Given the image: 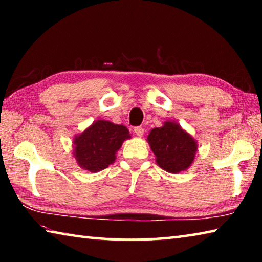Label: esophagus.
I'll use <instances>...</instances> for the list:
<instances>
[{"instance_id": "obj_1", "label": "esophagus", "mask_w": 262, "mask_h": 262, "mask_svg": "<svg viewBox=\"0 0 262 262\" xmlns=\"http://www.w3.org/2000/svg\"><path fill=\"white\" fill-rule=\"evenodd\" d=\"M134 132H135V134L137 136H140V137L144 134V129L142 127H135L134 128Z\"/></svg>"}]
</instances>
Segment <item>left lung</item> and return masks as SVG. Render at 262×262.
Returning <instances> with one entry per match:
<instances>
[{
    "label": "left lung",
    "instance_id": "8db88e82",
    "mask_svg": "<svg viewBox=\"0 0 262 262\" xmlns=\"http://www.w3.org/2000/svg\"><path fill=\"white\" fill-rule=\"evenodd\" d=\"M147 142L156 156L159 167L177 174L192 165L198 151V142L176 121L167 120L162 127L149 132Z\"/></svg>",
    "mask_w": 262,
    "mask_h": 262
}]
</instances>
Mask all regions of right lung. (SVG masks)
Here are the masks:
<instances>
[{
	"label": "right lung",
	"instance_id": "obj_1",
	"mask_svg": "<svg viewBox=\"0 0 262 262\" xmlns=\"http://www.w3.org/2000/svg\"><path fill=\"white\" fill-rule=\"evenodd\" d=\"M129 130L123 125L107 120H96L82 133L74 136L73 155L83 170L99 172L113 164L117 152L126 140Z\"/></svg>",
	"mask_w": 262,
	"mask_h": 262
}]
</instances>
